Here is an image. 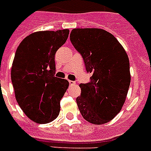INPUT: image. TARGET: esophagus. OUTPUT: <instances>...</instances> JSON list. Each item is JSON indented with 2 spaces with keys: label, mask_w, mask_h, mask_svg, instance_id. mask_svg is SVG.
<instances>
[{
  "label": "esophagus",
  "mask_w": 151,
  "mask_h": 151,
  "mask_svg": "<svg viewBox=\"0 0 151 151\" xmlns=\"http://www.w3.org/2000/svg\"><path fill=\"white\" fill-rule=\"evenodd\" d=\"M69 84L70 85H74V84H75V82L73 81H69Z\"/></svg>",
  "instance_id": "obj_1"
}]
</instances>
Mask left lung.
<instances>
[{
    "label": "left lung",
    "mask_w": 151,
    "mask_h": 151,
    "mask_svg": "<svg viewBox=\"0 0 151 151\" xmlns=\"http://www.w3.org/2000/svg\"><path fill=\"white\" fill-rule=\"evenodd\" d=\"M70 40L83 58L91 81L77 97L83 117L93 124L111 121L122 108L130 83L128 56L114 36L98 28H75Z\"/></svg>",
    "instance_id": "8db88e82"
}]
</instances>
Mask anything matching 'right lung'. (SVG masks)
Segmentation results:
<instances>
[{
  "label": "right lung",
  "instance_id": "1",
  "mask_svg": "<svg viewBox=\"0 0 151 151\" xmlns=\"http://www.w3.org/2000/svg\"><path fill=\"white\" fill-rule=\"evenodd\" d=\"M69 30L37 31L26 37L15 53L11 81L19 106L31 121L47 124L58 117L60 101L69 86L54 77V56Z\"/></svg>",
  "mask_w": 151,
  "mask_h": 151
}]
</instances>
